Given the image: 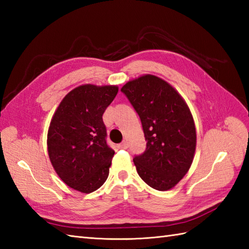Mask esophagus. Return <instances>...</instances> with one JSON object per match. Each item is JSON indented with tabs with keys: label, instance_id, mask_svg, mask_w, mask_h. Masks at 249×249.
Returning <instances> with one entry per match:
<instances>
[{
	"label": "esophagus",
	"instance_id": "34e87169",
	"mask_svg": "<svg viewBox=\"0 0 249 249\" xmlns=\"http://www.w3.org/2000/svg\"><path fill=\"white\" fill-rule=\"evenodd\" d=\"M127 146H128L127 141H123V142H122V143L119 145L120 149H127Z\"/></svg>",
	"mask_w": 249,
	"mask_h": 249
}]
</instances>
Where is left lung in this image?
Listing matches in <instances>:
<instances>
[{
	"label": "left lung",
	"instance_id": "left-lung-1",
	"mask_svg": "<svg viewBox=\"0 0 249 249\" xmlns=\"http://www.w3.org/2000/svg\"><path fill=\"white\" fill-rule=\"evenodd\" d=\"M121 91L139 114L146 140L143 154L134 158L137 172L156 190L173 188L188 172L197 144L186 102L171 84L149 73L128 81Z\"/></svg>",
	"mask_w": 249,
	"mask_h": 249
}]
</instances>
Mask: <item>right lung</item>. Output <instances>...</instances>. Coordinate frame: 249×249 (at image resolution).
Instances as JSON below:
<instances>
[{
    "mask_svg": "<svg viewBox=\"0 0 249 249\" xmlns=\"http://www.w3.org/2000/svg\"><path fill=\"white\" fill-rule=\"evenodd\" d=\"M118 91V86L82 84L62 99L51 119V165L67 186L80 193L95 192L109 176L114 151L106 142L103 114Z\"/></svg>",
    "mask_w": 249,
    "mask_h": 249,
    "instance_id": "right-lung-1",
    "label": "right lung"
}]
</instances>
